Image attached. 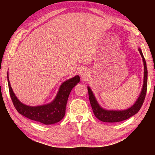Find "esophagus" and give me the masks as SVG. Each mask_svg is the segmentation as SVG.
<instances>
[{
    "label": "esophagus",
    "instance_id": "esophagus-1",
    "mask_svg": "<svg viewBox=\"0 0 155 155\" xmlns=\"http://www.w3.org/2000/svg\"><path fill=\"white\" fill-rule=\"evenodd\" d=\"M87 74H88V71H87V70H86V69H83V70L81 71V75L83 78L86 77Z\"/></svg>",
    "mask_w": 155,
    "mask_h": 155
}]
</instances>
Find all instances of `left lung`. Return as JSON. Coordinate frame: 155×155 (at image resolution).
I'll list each match as a JSON object with an SVG mask.
<instances>
[{
	"instance_id": "obj_1",
	"label": "left lung",
	"mask_w": 155,
	"mask_h": 155,
	"mask_svg": "<svg viewBox=\"0 0 155 155\" xmlns=\"http://www.w3.org/2000/svg\"><path fill=\"white\" fill-rule=\"evenodd\" d=\"M139 51L140 52L141 57L143 58L144 63V83L143 89L142 91H141L140 96L136 101V103L134 104L133 106L124 110H104L103 108H101L100 107V105L98 104L93 92H92L89 87H88V97H89L90 103L91 104L92 108H93L94 114L98 119H99L100 120L103 122H105V123H117V122H120L124 120H127L128 118H129L130 117L133 116V115L137 114L140 109V108L142 107V105L144 103V98H145V96L147 94L148 72L146 61L145 59H144V56L142 53V51H141L140 48H139Z\"/></svg>"
}]
</instances>
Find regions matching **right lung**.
<instances>
[{
    "instance_id": "add662e5",
    "label": "right lung",
    "mask_w": 155,
    "mask_h": 155,
    "mask_svg": "<svg viewBox=\"0 0 155 155\" xmlns=\"http://www.w3.org/2000/svg\"><path fill=\"white\" fill-rule=\"evenodd\" d=\"M10 96L15 108L20 114L29 119L45 124H51L60 121L65 114L66 105L71 90L80 81L78 76L71 78L62 84L57 97L52 103L38 107H30L22 104L13 93L7 74Z\"/></svg>"
}]
</instances>
